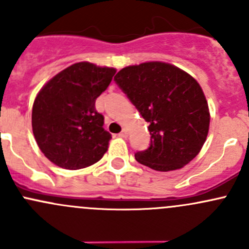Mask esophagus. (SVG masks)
Masks as SVG:
<instances>
[{
  "label": "esophagus",
  "instance_id": "obj_1",
  "mask_svg": "<svg viewBox=\"0 0 249 249\" xmlns=\"http://www.w3.org/2000/svg\"><path fill=\"white\" fill-rule=\"evenodd\" d=\"M127 135H129V132H127L126 129H124V130H123V131L119 134V137H122V139H126Z\"/></svg>",
  "mask_w": 249,
  "mask_h": 249
}]
</instances>
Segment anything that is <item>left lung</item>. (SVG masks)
Segmentation results:
<instances>
[{
    "instance_id": "left-lung-1",
    "label": "left lung",
    "mask_w": 249,
    "mask_h": 249,
    "mask_svg": "<svg viewBox=\"0 0 249 249\" xmlns=\"http://www.w3.org/2000/svg\"><path fill=\"white\" fill-rule=\"evenodd\" d=\"M114 80L149 123V147L135 154L140 164L166 172L199 154L208 134L210 112L194 78L172 65L153 61L125 67Z\"/></svg>"
}]
</instances>
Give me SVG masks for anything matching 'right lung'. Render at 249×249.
I'll list each match as a JSON object with an SVG mask.
<instances>
[{
    "mask_svg": "<svg viewBox=\"0 0 249 249\" xmlns=\"http://www.w3.org/2000/svg\"><path fill=\"white\" fill-rule=\"evenodd\" d=\"M115 70L77 62L53 77L32 107V131L39 149L57 166L79 170L99 161L112 135L95 108Z\"/></svg>",
    "mask_w": 249,
    "mask_h": 249,
    "instance_id": "1",
    "label": "right lung"
}]
</instances>
